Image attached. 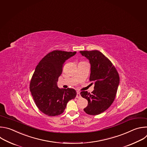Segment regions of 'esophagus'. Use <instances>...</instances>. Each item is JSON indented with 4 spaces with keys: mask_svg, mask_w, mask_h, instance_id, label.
Returning <instances> with one entry per match:
<instances>
[{
    "mask_svg": "<svg viewBox=\"0 0 147 147\" xmlns=\"http://www.w3.org/2000/svg\"><path fill=\"white\" fill-rule=\"evenodd\" d=\"M76 98H81V95L79 92H77V94H76Z\"/></svg>",
    "mask_w": 147,
    "mask_h": 147,
    "instance_id": "34e87169",
    "label": "esophagus"
}]
</instances>
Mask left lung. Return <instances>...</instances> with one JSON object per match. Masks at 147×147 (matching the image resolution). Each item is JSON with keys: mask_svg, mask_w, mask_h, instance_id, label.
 Here are the masks:
<instances>
[{"mask_svg": "<svg viewBox=\"0 0 147 147\" xmlns=\"http://www.w3.org/2000/svg\"><path fill=\"white\" fill-rule=\"evenodd\" d=\"M82 56L90 64V80L94 84V90L90 94L83 91L81 96L88 101L84 111L96 115L107 110L112 104L119 84V76L112 63L100 51H80Z\"/></svg>", "mask_w": 147, "mask_h": 147, "instance_id": "obj_1", "label": "left lung"}]
</instances>
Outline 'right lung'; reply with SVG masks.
<instances>
[{
    "instance_id": "right-lung-1",
    "label": "right lung",
    "mask_w": 147,
    "mask_h": 147,
    "mask_svg": "<svg viewBox=\"0 0 147 147\" xmlns=\"http://www.w3.org/2000/svg\"><path fill=\"white\" fill-rule=\"evenodd\" d=\"M76 53L53 51L42 58L35 69L30 83V91L38 108L48 116L63 113L68 102L76 96L75 89H60L57 86L65 62Z\"/></svg>"
}]
</instances>
